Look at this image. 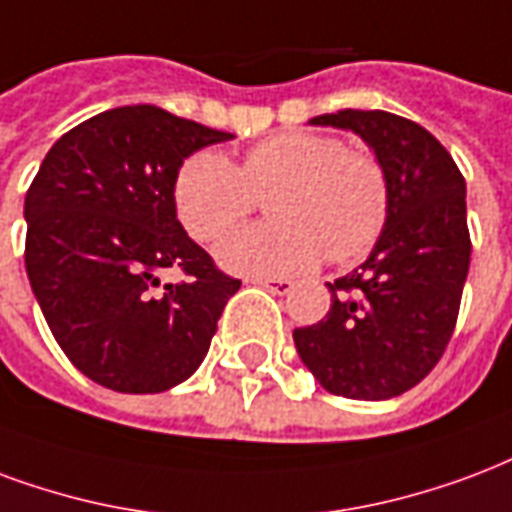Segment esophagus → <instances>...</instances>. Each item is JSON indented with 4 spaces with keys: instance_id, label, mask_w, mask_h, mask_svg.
Here are the masks:
<instances>
[{
    "instance_id": "34e87169",
    "label": "esophagus",
    "mask_w": 512,
    "mask_h": 512,
    "mask_svg": "<svg viewBox=\"0 0 512 512\" xmlns=\"http://www.w3.org/2000/svg\"><path fill=\"white\" fill-rule=\"evenodd\" d=\"M252 282H255V285L268 287V290L276 295H287L295 287L293 279H285V276H255Z\"/></svg>"
}]
</instances>
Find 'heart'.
Segmentation results:
<instances>
[{"label":"heart","instance_id":"b5f03b06","mask_svg":"<svg viewBox=\"0 0 512 512\" xmlns=\"http://www.w3.org/2000/svg\"><path fill=\"white\" fill-rule=\"evenodd\" d=\"M274 225L222 241L219 266L233 274H298L328 252L336 263L366 255L391 211L388 176L374 157L333 135L290 132L246 151L241 170L219 151H198L176 176V211L192 238L214 244L271 195Z\"/></svg>","mask_w":512,"mask_h":512}]
</instances>
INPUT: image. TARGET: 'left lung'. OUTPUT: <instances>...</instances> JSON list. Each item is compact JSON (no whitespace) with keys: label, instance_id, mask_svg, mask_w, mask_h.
<instances>
[{"label":"left lung","instance_id":"8db88e82","mask_svg":"<svg viewBox=\"0 0 512 512\" xmlns=\"http://www.w3.org/2000/svg\"><path fill=\"white\" fill-rule=\"evenodd\" d=\"M309 124L355 132L374 151L391 211L366 263L328 282V314L295 328V350L325 391L393 399L437 366L456 328L472 252L467 184L448 149L396 113L347 108Z\"/></svg>","mask_w":512,"mask_h":512}]
</instances>
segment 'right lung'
I'll return each instance as SVG.
<instances>
[{
	"instance_id": "right-lung-1",
	"label": "right lung",
	"mask_w": 512,
	"mask_h": 512,
	"mask_svg": "<svg viewBox=\"0 0 512 512\" xmlns=\"http://www.w3.org/2000/svg\"><path fill=\"white\" fill-rule=\"evenodd\" d=\"M236 138L157 105L97 113L56 140L26 192V276L64 355L102 388L162 393L198 372L241 282L176 217V176ZM165 267L190 276L162 286Z\"/></svg>"
}]
</instances>
